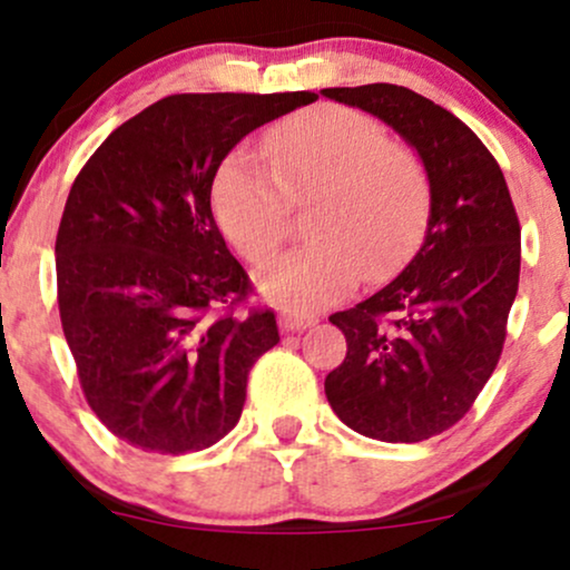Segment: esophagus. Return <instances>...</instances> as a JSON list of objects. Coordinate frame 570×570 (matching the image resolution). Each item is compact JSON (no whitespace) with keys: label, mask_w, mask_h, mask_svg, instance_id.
<instances>
[{"label":"esophagus","mask_w":570,"mask_h":570,"mask_svg":"<svg viewBox=\"0 0 570 570\" xmlns=\"http://www.w3.org/2000/svg\"><path fill=\"white\" fill-rule=\"evenodd\" d=\"M313 324H316V318L313 316H294V313H289V316H281V326H284L286 332H303Z\"/></svg>","instance_id":"obj_1"}]
</instances>
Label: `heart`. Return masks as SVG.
Returning a JSON list of instances; mask_svg holds the SVG:
<instances>
[{
    "label": "heart",
    "instance_id": "obj_1",
    "mask_svg": "<svg viewBox=\"0 0 570 570\" xmlns=\"http://www.w3.org/2000/svg\"><path fill=\"white\" fill-rule=\"evenodd\" d=\"M267 160L233 149L212 179L214 217L257 263L281 244L289 200H313L311 244L267 259L254 284L278 311L307 316L402 265L421 235L429 179L410 149L367 115L316 107L265 136Z\"/></svg>",
    "mask_w": 570,
    "mask_h": 570
}]
</instances>
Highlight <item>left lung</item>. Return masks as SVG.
Returning <instances> with one entry per match:
<instances>
[{
  "label": "left lung",
  "mask_w": 570,
  "mask_h": 570,
  "mask_svg": "<svg viewBox=\"0 0 570 570\" xmlns=\"http://www.w3.org/2000/svg\"><path fill=\"white\" fill-rule=\"evenodd\" d=\"M322 96L394 128L429 179L421 248L394 281L340 311L348 353L324 381L345 426L423 442L466 415L499 364L520 284V222L488 147L440 104L402 85Z\"/></svg>",
  "instance_id": "obj_1"
}]
</instances>
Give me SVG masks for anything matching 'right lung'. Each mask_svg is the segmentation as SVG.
<instances>
[{
	"instance_id": "1",
	"label": "right lung",
	"mask_w": 570,
	"mask_h": 570,
	"mask_svg": "<svg viewBox=\"0 0 570 570\" xmlns=\"http://www.w3.org/2000/svg\"><path fill=\"white\" fill-rule=\"evenodd\" d=\"M316 94H179L130 117L71 185L56 238L58 311L90 410L147 453L235 429L246 377L278 343L271 311L212 316L248 276L212 212L219 163Z\"/></svg>"
}]
</instances>
